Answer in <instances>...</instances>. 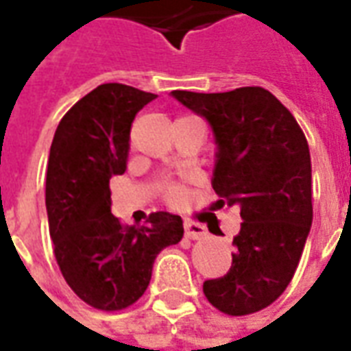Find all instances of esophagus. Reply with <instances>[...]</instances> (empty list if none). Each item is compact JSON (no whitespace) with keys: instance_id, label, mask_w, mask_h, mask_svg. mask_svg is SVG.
<instances>
[{"instance_id":"34e87169","label":"esophagus","mask_w":351,"mask_h":351,"mask_svg":"<svg viewBox=\"0 0 351 351\" xmlns=\"http://www.w3.org/2000/svg\"><path fill=\"white\" fill-rule=\"evenodd\" d=\"M184 231H186V237L191 239V241H199V239H203L206 235V229L201 223H195V221H186Z\"/></svg>"}]
</instances>
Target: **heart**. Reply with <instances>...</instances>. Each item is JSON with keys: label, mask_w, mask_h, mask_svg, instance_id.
Instances as JSON below:
<instances>
[{"label": "heart", "mask_w": 351, "mask_h": 351, "mask_svg": "<svg viewBox=\"0 0 351 351\" xmlns=\"http://www.w3.org/2000/svg\"><path fill=\"white\" fill-rule=\"evenodd\" d=\"M161 195H163V201L167 205H178V203H182L184 199V188L178 186V184H167L161 190Z\"/></svg>", "instance_id": "heart-1"}]
</instances>
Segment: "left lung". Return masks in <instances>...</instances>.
I'll use <instances>...</instances> for the list:
<instances>
[{"instance_id":"8db88e82","label":"left lung","mask_w":351,"mask_h":351,"mask_svg":"<svg viewBox=\"0 0 351 351\" xmlns=\"http://www.w3.org/2000/svg\"><path fill=\"white\" fill-rule=\"evenodd\" d=\"M206 118L218 145L216 206L241 208V231L228 274L206 280L203 293L228 316L267 308L293 278L312 226V163L293 114L269 90L173 92Z\"/></svg>"}]
</instances>
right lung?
Instances as JSON below:
<instances>
[{
    "mask_svg": "<svg viewBox=\"0 0 351 351\" xmlns=\"http://www.w3.org/2000/svg\"><path fill=\"white\" fill-rule=\"evenodd\" d=\"M154 93L108 82L77 101L58 125L47 165V214L58 267L79 299L105 312L137 302L163 248L184 237L182 218L152 213L123 226L110 213V176L122 175L135 116Z\"/></svg>",
    "mask_w": 351,
    "mask_h": 351,
    "instance_id": "right-lung-1",
    "label": "right lung"
}]
</instances>
